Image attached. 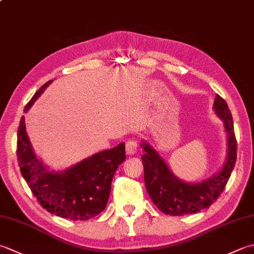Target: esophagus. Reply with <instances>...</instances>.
<instances>
[{"instance_id":"34e87169","label":"esophagus","mask_w":254,"mask_h":254,"mask_svg":"<svg viewBox=\"0 0 254 254\" xmlns=\"http://www.w3.org/2000/svg\"><path fill=\"white\" fill-rule=\"evenodd\" d=\"M137 142L135 140H128L126 143V151L127 155H134L137 151Z\"/></svg>"}]
</instances>
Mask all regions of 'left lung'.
I'll list each match as a JSON object with an SVG mask.
<instances>
[{"label": "left lung", "mask_w": 254, "mask_h": 254, "mask_svg": "<svg viewBox=\"0 0 254 254\" xmlns=\"http://www.w3.org/2000/svg\"><path fill=\"white\" fill-rule=\"evenodd\" d=\"M213 110L225 124L228 134V155L222 170L201 183H186L174 175L154 148L143 142L144 182L154 205L170 216H184L210 207L225 190L237 160V140L231 112L227 102L217 94Z\"/></svg>", "instance_id": "1"}]
</instances>
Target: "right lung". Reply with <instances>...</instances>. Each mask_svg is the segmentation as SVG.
Wrapping results in <instances>:
<instances>
[{
  "mask_svg": "<svg viewBox=\"0 0 254 254\" xmlns=\"http://www.w3.org/2000/svg\"><path fill=\"white\" fill-rule=\"evenodd\" d=\"M51 83L49 80L39 88L25 107V112ZM16 155L22 176L41 206L58 217L82 221L98 216L106 208L114 173L127 157L126 146L121 143L64 172L48 170L35 155L24 116L17 131Z\"/></svg>",
  "mask_w": 254,
  "mask_h": 254,
  "instance_id": "obj_1",
  "label": "right lung"
}]
</instances>
